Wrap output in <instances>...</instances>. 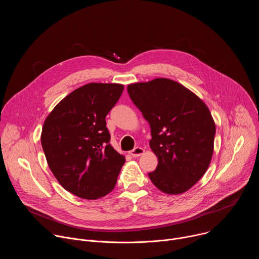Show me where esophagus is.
<instances>
[{
    "label": "esophagus",
    "mask_w": 259,
    "mask_h": 259,
    "mask_svg": "<svg viewBox=\"0 0 259 259\" xmlns=\"http://www.w3.org/2000/svg\"><path fill=\"white\" fill-rule=\"evenodd\" d=\"M129 154H130V156H132V157L136 158V157H139V156H141L142 154H144V150L142 149V147L137 146V147H135L134 150L130 151V152H129Z\"/></svg>",
    "instance_id": "obj_1"
}]
</instances>
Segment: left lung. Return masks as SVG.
Masks as SVG:
<instances>
[{
  "label": "left lung",
  "instance_id": "1",
  "mask_svg": "<svg viewBox=\"0 0 259 259\" xmlns=\"http://www.w3.org/2000/svg\"><path fill=\"white\" fill-rule=\"evenodd\" d=\"M152 130L158 158L152 182L163 193H186L206 173L214 150L215 123L205 102L187 87L157 78L127 87Z\"/></svg>",
  "mask_w": 259,
  "mask_h": 259
}]
</instances>
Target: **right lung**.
<instances>
[{
    "instance_id": "1",
    "label": "right lung",
    "mask_w": 259,
    "mask_h": 259,
    "mask_svg": "<svg viewBox=\"0 0 259 259\" xmlns=\"http://www.w3.org/2000/svg\"><path fill=\"white\" fill-rule=\"evenodd\" d=\"M124 90L116 83H89L65 96L46 118L41 143L60 186L96 200L115 189L125 163L109 143L105 117Z\"/></svg>"
}]
</instances>
